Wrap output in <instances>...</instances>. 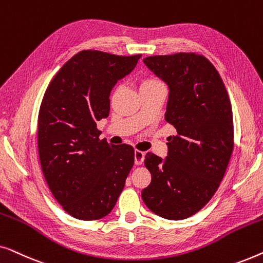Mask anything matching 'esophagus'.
<instances>
[{
    "mask_svg": "<svg viewBox=\"0 0 263 263\" xmlns=\"http://www.w3.org/2000/svg\"><path fill=\"white\" fill-rule=\"evenodd\" d=\"M134 159L136 165H141L143 163V160H145V153H143L142 151L136 149L134 152Z\"/></svg>",
    "mask_w": 263,
    "mask_h": 263,
    "instance_id": "obj_1",
    "label": "esophagus"
}]
</instances>
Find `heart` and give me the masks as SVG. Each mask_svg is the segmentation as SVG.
I'll use <instances>...</instances> for the list:
<instances>
[{
	"label": "heart",
	"instance_id": "b5f03b06",
	"mask_svg": "<svg viewBox=\"0 0 263 263\" xmlns=\"http://www.w3.org/2000/svg\"><path fill=\"white\" fill-rule=\"evenodd\" d=\"M163 84L158 80L157 78L154 77H147V78H143L141 79V81H140V91L141 89H148V88H154V87H158V86H161Z\"/></svg>",
	"mask_w": 263,
	"mask_h": 263
}]
</instances>
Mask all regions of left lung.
Returning a JSON list of instances; mask_svg holds the SVG:
<instances>
[{
  "instance_id": "8db88e82",
  "label": "left lung",
  "mask_w": 263,
  "mask_h": 263,
  "mask_svg": "<svg viewBox=\"0 0 263 263\" xmlns=\"http://www.w3.org/2000/svg\"><path fill=\"white\" fill-rule=\"evenodd\" d=\"M143 63L168 86L165 121L177 134L168 136L164 160L146 154L152 181L141 196L153 213L182 220L206 206L224 178L233 151L231 102L218 70L202 55L149 56Z\"/></svg>"
}]
</instances>
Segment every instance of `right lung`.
Here are the masks:
<instances>
[{
  "instance_id": "obj_1",
  "label": "right lung",
  "mask_w": 263,
  "mask_h": 263,
  "mask_svg": "<svg viewBox=\"0 0 263 263\" xmlns=\"http://www.w3.org/2000/svg\"><path fill=\"white\" fill-rule=\"evenodd\" d=\"M140 57L82 50L57 71L43 97V174L57 202L80 220H97L112 211L134 165V148L100 140L97 122L109 116L111 89Z\"/></svg>"
}]
</instances>
